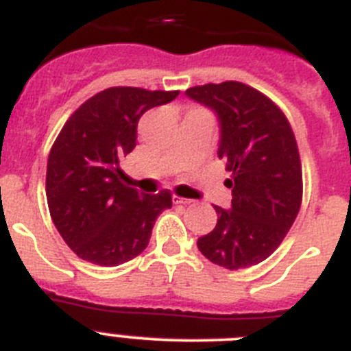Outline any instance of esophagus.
Returning <instances> with one entry per match:
<instances>
[{
    "instance_id": "34e87169",
    "label": "esophagus",
    "mask_w": 351,
    "mask_h": 351,
    "mask_svg": "<svg viewBox=\"0 0 351 351\" xmlns=\"http://www.w3.org/2000/svg\"><path fill=\"white\" fill-rule=\"evenodd\" d=\"M172 202H173V204H179V206H186V204H191V202H193V200H190V198L176 197V195H173V197H172Z\"/></svg>"
}]
</instances>
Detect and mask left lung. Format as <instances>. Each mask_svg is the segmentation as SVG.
Segmentation results:
<instances>
[{
	"label": "left lung",
	"mask_w": 351,
	"mask_h": 351,
	"mask_svg": "<svg viewBox=\"0 0 351 351\" xmlns=\"http://www.w3.org/2000/svg\"><path fill=\"white\" fill-rule=\"evenodd\" d=\"M184 95L216 114L218 156L232 172L230 209L214 206L218 223L198 237V250L230 271L256 265L280 246L300 209L302 170L290 123L267 96L235 80Z\"/></svg>",
	"instance_id": "obj_1"
}]
</instances>
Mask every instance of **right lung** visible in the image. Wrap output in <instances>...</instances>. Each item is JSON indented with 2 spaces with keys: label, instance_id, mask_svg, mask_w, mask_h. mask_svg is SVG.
<instances>
[{
  "label": "right lung",
  "instance_id": "1",
  "mask_svg": "<svg viewBox=\"0 0 351 351\" xmlns=\"http://www.w3.org/2000/svg\"><path fill=\"white\" fill-rule=\"evenodd\" d=\"M179 91L108 88L71 114L47 161V204L64 243L79 258L116 267L147 247L156 218L172 207L167 190L138 193L119 181L121 160L137 145L149 108Z\"/></svg>",
  "mask_w": 351,
  "mask_h": 351
}]
</instances>
